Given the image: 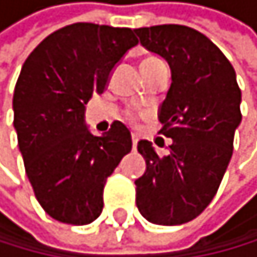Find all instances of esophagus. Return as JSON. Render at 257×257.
I'll use <instances>...</instances> for the list:
<instances>
[{
    "mask_svg": "<svg viewBox=\"0 0 257 257\" xmlns=\"http://www.w3.org/2000/svg\"><path fill=\"white\" fill-rule=\"evenodd\" d=\"M137 143H138V137L132 135V146H134V150H137Z\"/></svg>",
    "mask_w": 257,
    "mask_h": 257,
    "instance_id": "obj_1",
    "label": "esophagus"
}]
</instances>
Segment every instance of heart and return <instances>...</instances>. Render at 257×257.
I'll use <instances>...</instances> for the list:
<instances>
[{
	"label": "heart",
	"instance_id": "heart-1",
	"mask_svg": "<svg viewBox=\"0 0 257 257\" xmlns=\"http://www.w3.org/2000/svg\"><path fill=\"white\" fill-rule=\"evenodd\" d=\"M162 61L161 59H158V58H154V56H150V58H145L143 61H142V72H145V70H148V69H151V67H154V66H158V64H161ZM128 119H134V115L132 114H128Z\"/></svg>",
	"mask_w": 257,
	"mask_h": 257
}]
</instances>
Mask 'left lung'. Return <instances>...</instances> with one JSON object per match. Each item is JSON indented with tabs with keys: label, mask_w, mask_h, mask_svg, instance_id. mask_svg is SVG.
<instances>
[{
	"label": "left lung",
	"mask_w": 257,
	"mask_h": 257,
	"mask_svg": "<svg viewBox=\"0 0 257 257\" xmlns=\"http://www.w3.org/2000/svg\"><path fill=\"white\" fill-rule=\"evenodd\" d=\"M135 33L172 74L159 109V134L172 138L171 153L159 158L148 140L138 142L146 171L135 180L137 207L151 224L180 225L217 193L241 122V91L230 61L201 32L167 24Z\"/></svg>",
	"instance_id": "8db88e82"
}]
</instances>
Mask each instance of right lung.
Masks as SVG:
<instances>
[{
    "label": "right lung",
    "instance_id": "1",
    "mask_svg": "<svg viewBox=\"0 0 257 257\" xmlns=\"http://www.w3.org/2000/svg\"><path fill=\"white\" fill-rule=\"evenodd\" d=\"M137 43L132 29L78 22L48 35L22 66L13 98L19 150L38 203L64 224L99 217L107 177L132 150L120 122L93 135L85 104Z\"/></svg>",
    "mask_w": 257,
    "mask_h": 257
}]
</instances>
